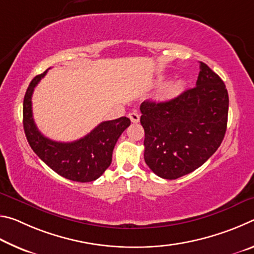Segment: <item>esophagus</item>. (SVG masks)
I'll return each mask as SVG.
<instances>
[{
    "mask_svg": "<svg viewBox=\"0 0 254 254\" xmlns=\"http://www.w3.org/2000/svg\"><path fill=\"white\" fill-rule=\"evenodd\" d=\"M128 119L131 120V122L133 123H137L140 121V115L135 113V112H132V113L128 114Z\"/></svg>",
    "mask_w": 254,
    "mask_h": 254,
    "instance_id": "34e87169",
    "label": "esophagus"
}]
</instances>
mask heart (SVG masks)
<instances>
[{"instance_id": "obj_1", "label": "heart", "mask_w": 254, "mask_h": 254, "mask_svg": "<svg viewBox=\"0 0 254 254\" xmlns=\"http://www.w3.org/2000/svg\"><path fill=\"white\" fill-rule=\"evenodd\" d=\"M184 89H185V81L182 79H178L167 85L166 87L162 89L160 95L163 98H173L175 96L179 95Z\"/></svg>"}]
</instances>
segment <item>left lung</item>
I'll return each mask as SVG.
<instances>
[{"label": "left lung", "mask_w": 254, "mask_h": 254, "mask_svg": "<svg viewBox=\"0 0 254 254\" xmlns=\"http://www.w3.org/2000/svg\"><path fill=\"white\" fill-rule=\"evenodd\" d=\"M196 86L167 102L144 101V161L159 177L177 179L213 156L224 139L229 94L224 81L199 63Z\"/></svg>", "instance_id": "obj_1"}]
</instances>
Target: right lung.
Here are the masks:
<instances>
[{
  "instance_id": "obj_1",
  "label": "right lung",
  "mask_w": 254,
  "mask_h": 254,
  "mask_svg": "<svg viewBox=\"0 0 254 254\" xmlns=\"http://www.w3.org/2000/svg\"><path fill=\"white\" fill-rule=\"evenodd\" d=\"M45 72L34 77L23 100V128L30 147L47 166L72 182L88 183L96 180L109 168L114 145L123 131L130 126L127 117L104 121L87 135L72 142L50 140L38 130L32 117V94L44 78Z\"/></svg>"
}]
</instances>
